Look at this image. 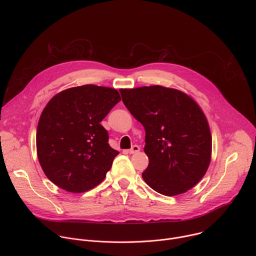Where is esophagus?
Returning <instances> with one entry per match:
<instances>
[{"label": "esophagus", "mask_w": 256, "mask_h": 256, "mask_svg": "<svg viewBox=\"0 0 256 256\" xmlns=\"http://www.w3.org/2000/svg\"><path fill=\"white\" fill-rule=\"evenodd\" d=\"M140 146H138V144H134L130 150H128V152L130 154H134V153H138V152H140Z\"/></svg>", "instance_id": "1"}]
</instances>
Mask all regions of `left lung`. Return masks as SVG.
Masks as SVG:
<instances>
[{"label": "left lung", "instance_id": "8db88e82", "mask_svg": "<svg viewBox=\"0 0 256 256\" xmlns=\"http://www.w3.org/2000/svg\"><path fill=\"white\" fill-rule=\"evenodd\" d=\"M146 132L149 165L142 176L151 188L172 196L192 188L210 162L212 136L202 109L184 92L162 86L120 90Z\"/></svg>", "mask_w": 256, "mask_h": 256}]
</instances>
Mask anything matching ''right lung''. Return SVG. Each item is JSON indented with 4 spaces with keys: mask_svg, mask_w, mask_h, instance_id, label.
Listing matches in <instances>:
<instances>
[{
    "mask_svg": "<svg viewBox=\"0 0 256 256\" xmlns=\"http://www.w3.org/2000/svg\"><path fill=\"white\" fill-rule=\"evenodd\" d=\"M120 101L116 89L84 85L52 97L40 116L36 149L46 177L70 192H84L104 179L120 154L100 124Z\"/></svg>",
    "mask_w": 256,
    "mask_h": 256,
    "instance_id": "obj_1",
    "label": "right lung"
}]
</instances>
